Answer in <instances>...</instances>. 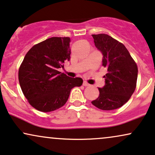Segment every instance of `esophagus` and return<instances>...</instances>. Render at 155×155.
Wrapping results in <instances>:
<instances>
[{
	"label": "esophagus",
	"instance_id": "34e87169",
	"mask_svg": "<svg viewBox=\"0 0 155 155\" xmlns=\"http://www.w3.org/2000/svg\"><path fill=\"white\" fill-rule=\"evenodd\" d=\"M83 85H84V86H89L90 84H89V83H87L86 81H84V82H83Z\"/></svg>",
	"mask_w": 155,
	"mask_h": 155
}]
</instances>
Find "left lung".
Returning <instances> with one entry per match:
<instances>
[{"instance_id":"8db88e82","label":"left lung","mask_w":155,"mask_h":155,"mask_svg":"<svg viewBox=\"0 0 155 155\" xmlns=\"http://www.w3.org/2000/svg\"><path fill=\"white\" fill-rule=\"evenodd\" d=\"M95 46L103 54V66L107 68L105 85L98 87L99 96L93 106L101 110L121 107L134 92L138 68L123 44L105 34H93Z\"/></svg>"}]
</instances>
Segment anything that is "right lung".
I'll list each match as a JSON object with an SVG mask.
<instances>
[{"label":"right lung","instance_id":"right-lung-1","mask_svg":"<svg viewBox=\"0 0 155 155\" xmlns=\"http://www.w3.org/2000/svg\"><path fill=\"white\" fill-rule=\"evenodd\" d=\"M70 37H51L32 47L18 70L21 88L28 103L42 112L58 109L66 104L70 91L83 84L58 71L70 60Z\"/></svg>","mask_w":155,"mask_h":155}]
</instances>
